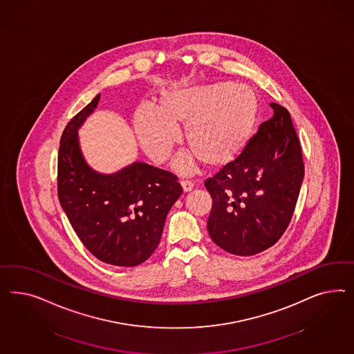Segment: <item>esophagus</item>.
I'll use <instances>...</instances> for the list:
<instances>
[{"mask_svg":"<svg viewBox=\"0 0 354 354\" xmlns=\"http://www.w3.org/2000/svg\"><path fill=\"white\" fill-rule=\"evenodd\" d=\"M182 187L184 192H189L193 189V183L189 180H182Z\"/></svg>","mask_w":354,"mask_h":354,"instance_id":"esophagus-1","label":"esophagus"}]
</instances>
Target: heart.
I'll list each match as a JSON object with an SVG mask.
<instances>
[{"label":"heart","instance_id":"heart-1","mask_svg":"<svg viewBox=\"0 0 354 354\" xmlns=\"http://www.w3.org/2000/svg\"><path fill=\"white\" fill-rule=\"evenodd\" d=\"M257 95L243 84H200L165 91L156 109L141 106L133 129L144 151L156 163L166 161L184 138L192 153L182 156L178 166L194 167L198 157L205 166L219 169L235 161L247 148L257 122Z\"/></svg>","mask_w":354,"mask_h":354}]
</instances>
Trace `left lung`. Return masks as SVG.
<instances>
[{"label": "left lung", "instance_id": "8db88e82", "mask_svg": "<svg viewBox=\"0 0 354 354\" xmlns=\"http://www.w3.org/2000/svg\"><path fill=\"white\" fill-rule=\"evenodd\" d=\"M262 123L235 161L205 180L213 206L207 231L236 256L272 247L290 225L305 175L300 140L290 111L271 102Z\"/></svg>", "mask_w": 354, "mask_h": 354}]
</instances>
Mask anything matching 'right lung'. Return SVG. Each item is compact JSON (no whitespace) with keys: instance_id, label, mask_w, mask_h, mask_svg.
I'll return each instance as SVG.
<instances>
[{"instance_id":"right-lung-1","label":"right lung","mask_w":354,"mask_h":354,"mask_svg":"<svg viewBox=\"0 0 354 354\" xmlns=\"http://www.w3.org/2000/svg\"><path fill=\"white\" fill-rule=\"evenodd\" d=\"M95 97L71 119L59 141L58 200L84 247L100 261L136 266L158 247L167 213L183 193L178 176L136 162L114 175L88 167L76 129L93 111Z\"/></svg>"}]
</instances>
